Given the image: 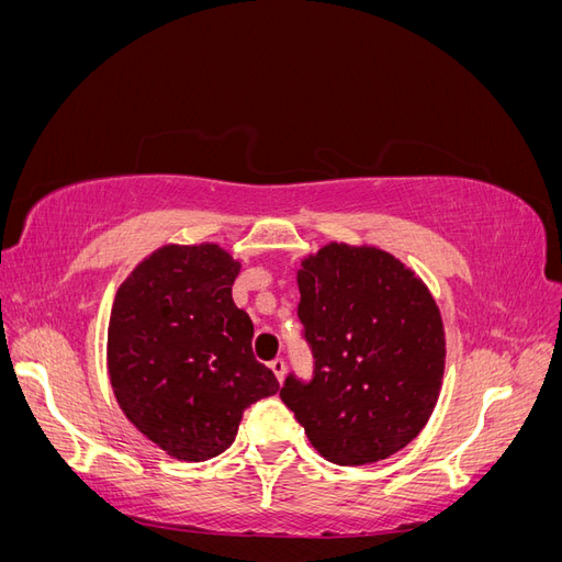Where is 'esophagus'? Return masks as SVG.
Here are the masks:
<instances>
[{
    "label": "esophagus",
    "mask_w": 562,
    "mask_h": 562,
    "mask_svg": "<svg viewBox=\"0 0 562 562\" xmlns=\"http://www.w3.org/2000/svg\"><path fill=\"white\" fill-rule=\"evenodd\" d=\"M269 368H271V372H274V375H277V380L283 382V378H285V363H283V359H274V361L269 363Z\"/></svg>",
    "instance_id": "34e87169"
}]
</instances>
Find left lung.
I'll use <instances>...</instances> for the list:
<instances>
[{"mask_svg": "<svg viewBox=\"0 0 562 562\" xmlns=\"http://www.w3.org/2000/svg\"><path fill=\"white\" fill-rule=\"evenodd\" d=\"M295 281L316 375L288 378L281 401L333 464L398 452L443 386L446 326L429 285L384 248L345 241L304 255Z\"/></svg>", "mask_w": 562, "mask_h": 562, "instance_id": "left-lung-1", "label": "left lung"}]
</instances>
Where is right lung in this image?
<instances>
[{"label": "right lung", "mask_w": 562, "mask_h": 562, "mask_svg": "<svg viewBox=\"0 0 562 562\" xmlns=\"http://www.w3.org/2000/svg\"><path fill=\"white\" fill-rule=\"evenodd\" d=\"M241 262L220 244H164L116 288L108 372L126 419L178 462L225 452L244 411L279 391L232 300Z\"/></svg>", "instance_id": "right-lung-1"}]
</instances>
